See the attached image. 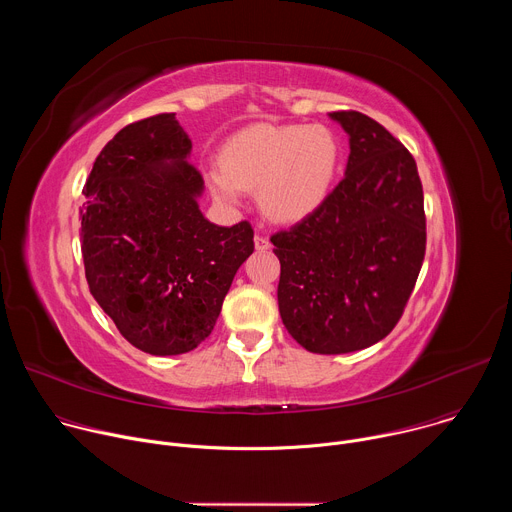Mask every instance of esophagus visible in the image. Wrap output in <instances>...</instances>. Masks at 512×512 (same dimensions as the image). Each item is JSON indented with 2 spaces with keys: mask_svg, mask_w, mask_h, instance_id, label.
<instances>
[{
  "mask_svg": "<svg viewBox=\"0 0 512 512\" xmlns=\"http://www.w3.org/2000/svg\"><path fill=\"white\" fill-rule=\"evenodd\" d=\"M255 249L257 251H269L271 249V241L267 237H263V235H257L255 237Z\"/></svg>",
  "mask_w": 512,
  "mask_h": 512,
  "instance_id": "esophagus-1",
  "label": "esophagus"
}]
</instances>
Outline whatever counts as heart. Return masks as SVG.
<instances>
[{"instance_id": "heart-1", "label": "heart", "mask_w": 512, "mask_h": 512, "mask_svg": "<svg viewBox=\"0 0 512 512\" xmlns=\"http://www.w3.org/2000/svg\"><path fill=\"white\" fill-rule=\"evenodd\" d=\"M206 170L216 202L235 206L257 190L261 210L277 223H300L328 198L340 164L336 135L322 125L257 123L231 135Z\"/></svg>"}]
</instances>
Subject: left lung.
Masks as SVG:
<instances>
[{"label": "left lung", "instance_id": "obj_1", "mask_svg": "<svg viewBox=\"0 0 512 512\" xmlns=\"http://www.w3.org/2000/svg\"><path fill=\"white\" fill-rule=\"evenodd\" d=\"M348 133L344 178L324 204L271 237L283 326L316 354L383 340L403 316L425 257L423 188L413 156L381 123L334 111Z\"/></svg>", "mask_w": 512, "mask_h": 512}]
</instances>
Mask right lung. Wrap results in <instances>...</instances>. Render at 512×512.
<instances>
[{
  "label": "right lung",
  "mask_w": 512,
  "mask_h": 512,
  "mask_svg": "<svg viewBox=\"0 0 512 512\" xmlns=\"http://www.w3.org/2000/svg\"><path fill=\"white\" fill-rule=\"evenodd\" d=\"M176 113L123 127L97 156L83 194L81 249L93 298L135 348L172 356L214 328L253 253L247 221L218 227L198 208L202 174Z\"/></svg>",
  "instance_id": "add662e5"
}]
</instances>
